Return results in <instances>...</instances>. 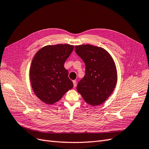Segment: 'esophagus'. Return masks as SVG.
<instances>
[{
    "label": "esophagus",
    "mask_w": 149,
    "mask_h": 149,
    "mask_svg": "<svg viewBox=\"0 0 149 149\" xmlns=\"http://www.w3.org/2000/svg\"><path fill=\"white\" fill-rule=\"evenodd\" d=\"M73 83L74 88H75V87H76V83H77V82H76V80H73Z\"/></svg>",
    "instance_id": "esophagus-1"
}]
</instances>
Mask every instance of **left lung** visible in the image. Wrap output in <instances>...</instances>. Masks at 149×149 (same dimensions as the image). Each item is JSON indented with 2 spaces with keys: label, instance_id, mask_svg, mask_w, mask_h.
Instances as JSON below:
<instances>
[{
  "label": "left lung",
  "instance_id": "left-lung-1",
  "mask_svg": "<svg viewBox=\"0 0 149 149\" xmlns=\"http://www.w3.org/2000/svg\"><path fill=\"white\" fill-rule=\"evenodd\" d=\"M76 54L86 66L85 75L77 85V91L92 106L104 102L114 91L118 79L116 67L111 56L102 48L81 45L75 46Z\"/></svg>",
  "mask_w": 149,
  "mask_h": 149
}]
</instances>
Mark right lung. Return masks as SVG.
<instances>
[{
    "mask_svg": "<svg viewBox=\"0 0 149 149\" xmlns=\"http://www.w3.org/2000/svg\"><path fill=\"white\" fill-rule=\"evenodd\" d=\"M73 45L58 44L48 45L36 53L31 62L30 78L35 94L40 100L52 104L73 87L64 67Z\"/></svg>",
    "mask_w": 149,
    "mask_h": 149,
    "instance_id": "1",
    "label": "right lung"
}]
</instances>
